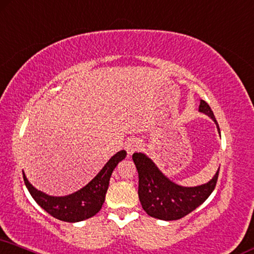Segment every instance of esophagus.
<instances>
[{"instance_id":"1","label":"esophagus","mask_w":254,"mask_h":254,"mask_svg":"<svg viewBox=\"0 0 254 254\" xmlns=\"http://www.w3.org/2000/svg\"><path fill=\"white\" fill-rule=\"evenodd\" d=\"M140 147H141V143H140L139 140H136V139H130V140H128L127 142H126V146H125V149L127 150L128 155H131V154L135 153V151L139 150Z\"/></svg>"}]
</instances>
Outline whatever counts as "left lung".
<instances>
[{"instance_id": "left-lung-1", "label": "left lung", "mask_w": 254, "mask_h": 254, "mask_svg": "<svg viewBox=\"0 0 254 254\" xmlns=\"http://www.w3.org/2000/svg\"><path fill=\"white\" fill-rule=\"evenodd\" d=\"M199 111L209 115L219 126L209 105L200 100ZM133 159L139 174V199L143 210L154 218L176 220L189 215L211 195L218 180L219 169L213 179L206 184L186 188L177 186L168 180L153 161L142 153H134Z\"/></svg>"}]
</instances>
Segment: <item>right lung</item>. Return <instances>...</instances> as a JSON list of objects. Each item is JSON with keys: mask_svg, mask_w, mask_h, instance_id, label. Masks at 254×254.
Listing matches in <instances>:
<instances>
[{"mask_svg": "<svg viewBox=\"0 0 254 254\" xmlns=\"http://www.w3.org/2000/svg\"><path fill=\"white\" fill-rule=\"evenodd\" d=\"M126 155L127 153L125 150L115 154L87 186L68 196L54 197L39 191L29 183L24 173H23V180L36 203L52 217L63 222H80L91 218L100 211L106 197L112 173L118 163L121 162Z\"/></svg>", "mask_w": 254, "mask_h": 254, "instance_id": "1", "label": "right lung"}]
</instances>
